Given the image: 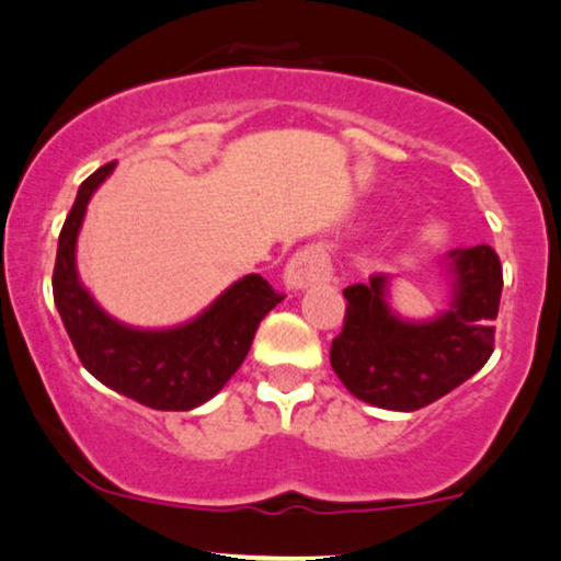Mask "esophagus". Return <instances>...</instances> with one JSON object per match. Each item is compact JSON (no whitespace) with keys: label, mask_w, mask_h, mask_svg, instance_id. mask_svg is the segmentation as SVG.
I'll use <instances>...</instances> for the list:
<instances>
[{"label":"esophagus","mask_w":561,"mask_h":561,"mask_svg":"<svg viewBox=\"0 0 561 561\" xmlns=\"http://www.w3.org/2000/svg\"><path fill=\"white\" fill-rule=\"evenodd\" d=\"M331 279V256H328V251L320 243L305 245V249L297 251L295 256L287 261L285 274H282V282H285V287L293 289V293H300V289L316 285H328Z\"/></svg>","instance_id":"obj_1"}]
</instances>
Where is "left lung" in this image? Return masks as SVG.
Listing matches in <instances>:
<instances>
[{"instance_id": "1", "label": "left lung", "mask_w": 561, "mask_h": 561, "mask_svg": "<svg viewBox=\"0 0 561 561\" xmlns=\"http://www.w3.org/2000/svg\"><path fill=\"white\" fill-rule=\"evenodd\" d=\"M449 302L431 318L392 308V276L343 289L346 318L331 343V367L354 398L413 413L477 375L492 354L503 266L488 243L454 249L438 261Z\"/></svg>"}]
</instances>
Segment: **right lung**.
Here are the masks:
<instances>
[{
  "label": "right lung",
  "instance_id": "add662e5",
  "mask_svg": "<svg viewBox=\"0 0 561 561\" xmlns=\"http://www.w3.org/2000/svg\"><path fill=\"white\" fill-rule=\"evenodd\" d=\"M117 163L81 182L58 236L54 300L89 375L153 410L205 405L236 375L261 320L282 302L261 274H245L203 312L169 328H138L112 318L81 285L77 241L87 205Z\"/></svg>",
  "mask_w": 561,
  "mask_h": 561
}]
</instances>
